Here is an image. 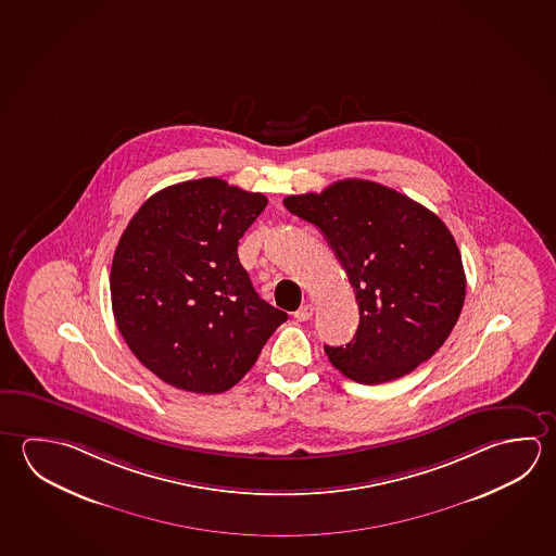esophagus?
Segmentation results:
<instances>
[{"mask_svg": "<svg viewBox=\"0 0 556 556\" xmlns=\"http://www.w3.org/2000/svg\"><path fill=\"white\" fill-rule=\"evenodd\" d=\"M312 314H314V306L312 304H304L299 311L294 312V318L299 321L311 320Z\"/></svg>", "mask_w": 556, "mask_h": 556, "instance_id": "esophagus-1", "label": "esophagus"}]
</instances>
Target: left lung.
<instances>
[{"label":"left lung","mask_w":556,"mask_h":556,"mask_svg":"<svg viewBox=\"0 0 556 556\" xmlns=\"http://www.w3.org/2000/svg\"><path fill=\"white\" fill-rule=\"evenodd\" d=\"M282 205L320 230L350 277L359 328L331 365L363 384L408 375L445 343L465 302L455 238L426 206L367 179H343Z\"/></svg>","instance_id":"8db88e82"}]
</instances>
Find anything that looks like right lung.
Returning a JSON list of instances; mask_svg holds the SVG:
<instances>
[{
	"instance_id": "1",
	"label": "right lung",
	"mask_w": 556,
	"mask_h": 556,
	"mask_svg": "<svg viewBox=\"0 0 556 556\" xmlns=\"http://www.w3.org/2000/svg\"><path fill=\"white\" fill-rule=\"evenodd\" d=\"M265 205L262 193L203 177L157 191L121 236L111 265L115 321L167 384L197 394L232 389L287 320L238 260V240Z\"/></svg>"
}]
</instances>
